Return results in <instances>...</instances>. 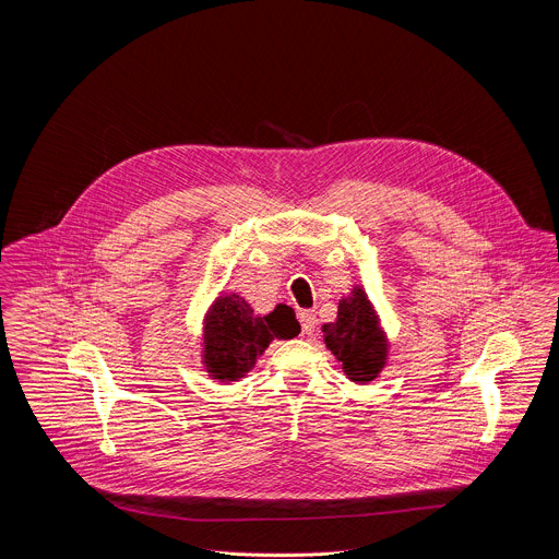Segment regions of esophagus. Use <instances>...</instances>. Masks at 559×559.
I'll return each instance as SVG.
<instances>
[{"label": "esophagus", "instance_id": "1", "mask_svg": "<svg viewBox=\"0 0 559 559\" xmlns=\"http://www.w3.org/2000/svg\"><path fill=\"white\" fill-rule=\"evenodd\" d=\"M298 320H300V324H302V331H305L307 335H311V333L316 331V313H313V311H307V309H302V311L298 313Z\"/></svg>", "mask_w": 559, "mask_h": 559}]
</instances>
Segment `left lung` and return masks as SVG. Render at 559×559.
<instances>
[{
  "label": "left lung",
  "mask_w": 559,
  "mask_h": 559,
  "mask_svg": "<svg viewBox=\"0 0 559 559\" xmlns=\"http://www.w3.org/2000/svg\"><path fill=\"white\" fill-rule=\"evenodd\" d=\"M322 333L326 348L350 382L370 384L386 368L391 342L364 287L355 285L348 296H342L335 322L322 324Z\"/></svg>",
  "instance_id": "left-lung-1"
}]
</instances>
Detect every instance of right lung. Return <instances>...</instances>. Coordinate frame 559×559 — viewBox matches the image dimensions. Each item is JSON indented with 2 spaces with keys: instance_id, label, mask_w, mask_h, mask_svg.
<instances>
[{
  "instance_id": "right-lung-1",
  "label": "right lung",
  "mask_w": 559,
  "mask_h": 559,
  "mask_svg": "<svg viewBox=\"0 0 559 559\" xmlns=\"http://www.w3.org/2000/svg\"><path fill=\"white\" fill-rule=\"evenodd\" d=\"M300 333L296 313L276 305L267 316H257L239 294H219L204 316L202 364L222 382H239L254 368L272 340H292Z\"/></svg>"
}]
</instances>
